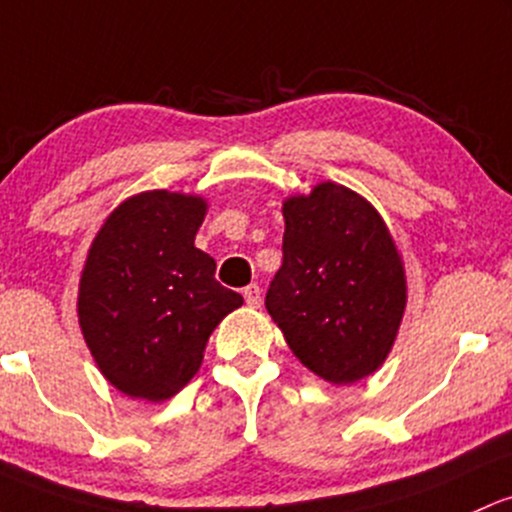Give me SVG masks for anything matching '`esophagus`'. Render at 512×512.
<instances>
[{
    "label": "esophagus",
    "mask_w": 512,
    "mask_h": 512,
    "mask_svg": "<svg viewBox=\"0 0 512 512\" xmlns=\"http://www.w3.org/2000/svg\"><path fill=\"white\" fill-rule=\"evenodd\" d=\"M243 296H245L247 306H250V308H260V303H262V289H260V286H257V284L245 286Z\"/></svg>",
    "instance_id": "obj_1"
}]
</instances>
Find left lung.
<instances>
[{
  "instance_id": "8db88e82",
  "label": "left lung",
  "mask_w": 512,
  "mask_h": 512,
  "mask_svg": "<svg viewBox=\"0 0 512 512\" xmlns=\"http://www.w3.org/2000/svg\"><path fill=\"white\" fill-rule=\"evenodd\" d=\"M284 260L265 306L303 367L330 384L364 379L389 357L406 311V272L364 196L320 182L284 201Z\"/></svg>"
}]
</instances>
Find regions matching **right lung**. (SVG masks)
<instances>
[{
    "mask_svg": "<svg viewBox=\"0 0 512 512\" xmlns=\"http://www.w3.org/2000/svg\"><path fill=\"white\" fill-rule=\"evenodd\" d=\"M204 216L201 196L155 189L116 206L92 240L77 316L99 372L126 396L157 403L182 391L213 328L243 306L194 245Z\"/></svg>",
    "mask_w": 512,
    "mask_h": 512,
    "instance_id": "1",
    "label": "right lung"
}]
</instances>
